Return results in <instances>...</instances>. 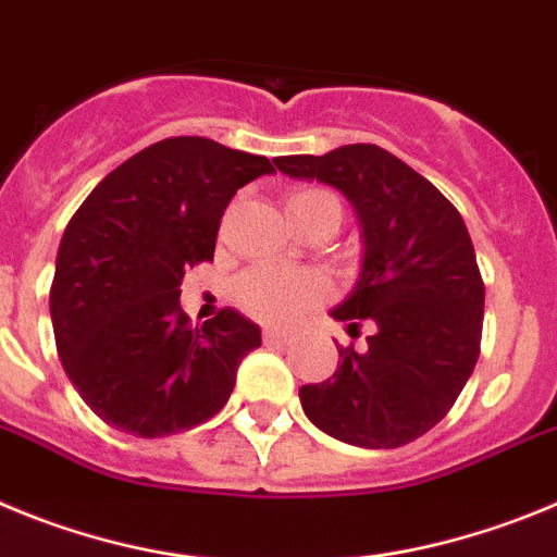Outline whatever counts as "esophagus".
<instances>
[{"label": "esophagus", "mask_w": 557, "mask_h": 557, "mask_svg": "<svg viewBox=\"0 0 557 557\" xmlns=\"http://www.w3.org/2000/svg\"><path fill=\"white\" fill-rule=\"evenodd\" d=\"M290 338H294V335L285 333V330H274V327L263 330V341H267V344H288Z\"/></svg>", "instance_id": "esophagus-1"}]
</instances>
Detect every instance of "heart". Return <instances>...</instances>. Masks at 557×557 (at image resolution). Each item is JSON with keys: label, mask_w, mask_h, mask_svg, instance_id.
Wrapping results in <instances>:
<instances>
[{"label": "heart", "mask_w": 557, "mask_h": 557, "mask_svg": "<svg viewBox=\"0 0 557 557\" xmlns=\"http://www.w3.org/2000/svg\"><path fill=\"white\" fill-rule=\"evenodd\" d=\"M288 216L294 224L313 216L324 208L341 210L338 197L324 188H297L285 199ZM238 305L249 315L267 324H288L305 313L308 308L327 297V283L313 272H283V269H255L244 274L235 288Z\"/></svg>", "instance_id": "heart-1"}]
</instances>
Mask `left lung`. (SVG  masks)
<instances>
[{"label":"left lung","mask_w":557,"mask_h":557,"mask_svg":"<svg viewBox=\"0 0 557 557\" xmlns=\"http://www.w3.org/2000/svg\"><path fill=\"white\" fill-rule=\"evenodd\" d=\"M274 163L338 188L363 227L358 285L333 315L372 335L363 352L338 347L333 377L299 388L302 410L352 447L410 444L449 413L480 358L485 285L469 230L430 180L374 144Z\"/></svg>","instance_id":"8db88e82"}]
</instances>
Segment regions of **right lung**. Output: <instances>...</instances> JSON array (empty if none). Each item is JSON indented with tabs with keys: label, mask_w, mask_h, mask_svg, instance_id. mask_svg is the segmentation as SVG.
I'll list each match as a JSON object with an SVG mask.
<instances>
[{
	"label": "right lung",
	"mask_w": 557,
	"mask_h": 557,
	"mask_svg": "<svg viewBox=\"0 0 557 557\" xmlns=\"http://www.w3.org/2000/svg\"><path fill=\"white\" fill-rule=\"evenodd\" d=\"M272 172L263 154L180 135L124 160L72 216L49 313L60 363L110 428L160 438L227 405L260 327L233 308L191 327L180 285L213 260L235 191Z\"/></svg>",
	"instance_id": "1"
}]
</instances>
